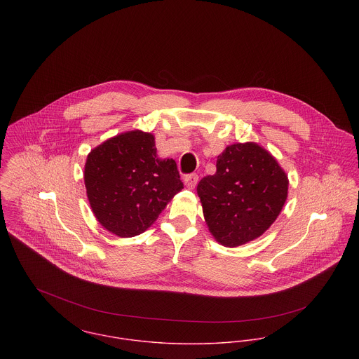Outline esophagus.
I'll return each mask as SVG.
<instances>
[{
	"instance_id": "1",
	"label": "esophagus",
	"mask_w": 359,
	"mask_h": 359,
	"mask_svg": "<svg viewBox=\"0 0 359 359\" xmlns=\"http://www.w3.org/2000/svg\"><path fill=\"white\" fill-rule=\"evenodd\" d=\"M198 181H199L198 174H188V175L184 177V182H185V185H187L189 189H194V188L196 187Z\"/></svg>"
}]
</instances>
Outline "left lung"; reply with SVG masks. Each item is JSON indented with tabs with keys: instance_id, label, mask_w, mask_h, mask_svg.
<instances>
[{
	"instance_id": "obj_1",
	"label": "left lung",
	"mask_w": 359,
	"mask_h": 359,
	"mask_svg": "<svg viewBox=\"0 0 359 359\" xmlns=\"http://www.w3.org/2000/svg\"><path fill=\"white\" fill-rule=\"evenodd\" d=\"M287 177L278 161L253 142L233 144L217 157V171L198 184L205 222L224 246L261 236L287 198Z\"/></svg>"
}]
</instances>
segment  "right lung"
<instances>
[{"instance_id": "add662e5", "label": "right lung", "mask_w": 359, "mask_h": 359, "mask_svg": "<svg viewBox=\"0 0 359 359\" xmlns=\"http://www.w3.org/2000/svg\"><path fill=\"white\" fill-rule=\"evenodd\" d=\"M84 181L97 219L120 238L145 232L184 188L175 161L157 158L154 135L138 130L91 151Z\"/></svg>"}]
</instances>
